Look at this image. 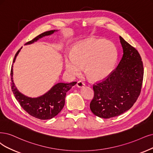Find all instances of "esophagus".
<instances>
[{
  "label": "esophagus",
  "instance_id": "obj_1",
  "mask_svg": "<svg viewBox=\"0 0 153 153\" xmlns=\"http://www.w3.org/2000/svg\"><path fill=\"white\" fill-rule=\"evenodd\" d=\"M84 86H85V84H84V83L81 81H78L77 83V86L79 88H83V87H84Z\"/></svg>",
  "mask_w": 153,
  "mask_h": 153
}]
</instances>
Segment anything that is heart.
<instances>
[{
  "label": "heart",
  "instance_id": "1",
  "mask_svg": "<svg viewBox=\"0 0 153 153\" xmlns=\"http://www.w3.org/2000/svg\"><path fill=\"white\" fill-rule=\"evenodd\" d=\"M116 48L111 41L93 39L74 46L71 56L65 58L66 71L71 76L80 75L84 67L91 79L101 80L109 75L115 63Z\"/></svg>",
  "mask_w": 153,
  "mask_h": 153
}]
</instances>
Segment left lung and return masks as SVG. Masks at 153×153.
<instances>
[{
  "label": "left lung",
  "instance_id": "8db88e82",
  "mask_svg": "<svg viewBox=\"0 0 153 153\" xmlns=\"http://www.w3.org/2000/svg\"><path fill=\"white\" fill-rule=\"evenodd\" d=\"M120 40L123 55L119 64L108 77L93 86L90 109L100 118H110L128 111L142 88L144 68L140 55L121 36Z\"/></svg>",
  "mask_w": 153,
  "mask_h": 153
}]
</instances>
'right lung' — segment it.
Returning a JSON list of instances; mask_svg holds the SVG:
<instances>
[{
	"mask_svg": "<svg viewBox=\"0 0 153 153\" xmlns=\"http://www.w3.org/2000/svg\"><path fill=\"white\" fill-rule=\"evenodd\" d=\"M56 31H58V30H51L44 32L25 45L32 44L37 42L39 39L51 35ZM21 48L16 53L13 64L15 62L17 56L18 55ZM10 76L11 81H12L11 82L12 91L21 106L27 114L40 120L50 119L59 114L65 105L66 93L77 83L76 82L71 83L59 82L55 84L49 91L40 97L31 98L21 93L16 88L13 80V65L11 69Z\"/></svg>",
	"mask_w": 153,
	"mask_h": 153,
	"instance_id": "1",
	"label": "right lung"
}]
</instances>
